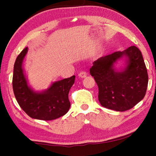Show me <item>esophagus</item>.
<instances>
[{
    "label": "esophagus",
    "instance_id": "obj_1",
    "mask_svg": "<svg viewBox=\"0 0 156 156\" xmlns=\"http://www.w3.org/2000/svg\"><path fill=\"white\" fill-rule=\"evenodd\" d=\"M87 75V72H80V73H78L79 77L82 78L86 77Z\"/></svg>",
    "mask_w": 156,
    "mask_h": 156
}]
</instances>
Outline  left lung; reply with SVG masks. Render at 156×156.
<instances>
[{"instance_id":"8db88e82","label":"left lung","mask_w":156,"mask_h":156,"mask_svg":"<svg viewBox=\"0 0 156 156\" xmlns=\"http://www.w3.org/2000/svg\"><path fill=\"white\" fill-rule=\"evenodd\" d=\"M119 61L124 66L118 70L115 65ZM89 71L98 87L100 103L107 109L125 112L146 94L147 70L142 53L136 46L100 58Z\"/></svg>"}]
</instances>
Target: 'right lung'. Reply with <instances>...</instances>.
Wrapping results in <instances>:
<instances>
[{
	"instance_id": "right-lung-1",
	"label": "right lung",
	"mask_w": 156,
	"mask_h": 156,
	"mask_svg": "<svg viewBox=\"0 0 156 156\" xmlns=\"http://www.w3.org/2000/svg\"><path fill=\"white\" fill-rule=\"evenodd\" d=\"M27 51L28 47H26L20 52L14 66L12 86L18 105L34 119L51 120L61 117L70 108L68 95L76 76L53 82L44 90H34L29 84L23 67V61Z\"/></svg>"
}]
</instances>
